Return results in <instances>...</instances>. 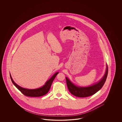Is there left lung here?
<instances>
[{"label": "left lung", "instance_id": "obj_1", "mask_svg": "<svg viewBox=\"0 0 122 122\" xmlns=\"http://www.w3.org/2000/svg\"><path fill=\"white\" fill-rule=\"evenodd\" d=\"M108 75V66L103 77L99 81L87 87H79L74 85L70 80L66 77V85L70 92L74 96L80 97H85L94 94L102 89L107 80Z\"/></svg>", "mask_w": 122, "mask_h": 122}]
</instances>
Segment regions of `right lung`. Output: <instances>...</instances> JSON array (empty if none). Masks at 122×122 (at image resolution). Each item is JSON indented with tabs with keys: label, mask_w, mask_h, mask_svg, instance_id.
Masks as SVG:
<instances>
[{
	"label": "right lung",
	"mask_w": 122,
	"mask_h": 122,
	"mask_svg": "<svg viewBox=\"0 0 122 122\" xmlns=\"http://www.w3.org/2000/svg\"><path fill=\"white\" fill-rule=\"evenodd\" d=\"M59 73V72H57L56 73L54 74V75L49 79L46 82L44 85L42 86L41 88L36 89H28L22 88L20 86L16 84L14 81L13 80L11 77V75L10 74V78L11 79V81L13 85L18 89L19 90L22 92V93L28 97H38L43 96L49 92L50 89L51 88L52 83L55 78L56 76Z\"/></svg>",
	"instance_id": "right-lung-1"
}]
</instances>
